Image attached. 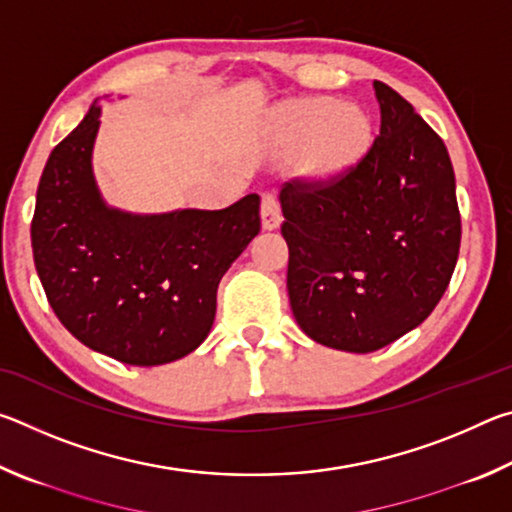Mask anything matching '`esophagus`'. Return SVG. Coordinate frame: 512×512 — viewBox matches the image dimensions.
I'll return each mask as SVG.
<instances>
[{"label":"esophagus","mask_w":512,"mask_h":512,"mask_svg":"<svg viewBox=\"0 0 512 512\" xmlns=\"http://www.w3.org/2000/svg\"><path fill=\"white\" fill-rule=\"evenodd\" d=\"M262 228L264 230H275L277 225L282 223V212H280V201H277L275 194H264L262 196Z\"/></svg>","instance_id":"obj_1"}]
</instances>
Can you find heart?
Listing matches in <instances>:
<instances>
[{
	"mask_svg": "<svg viewBox=\"0 0 512 512\" xmlns=\"http://www.w3.org/2000/svg\"><path fill=\"white\" fill-rule=\"evenodd\" d=\"M268 142L284 158H296L309 183H332L357 164L372 142V126L357 106L332 97L293 99L268 119Z\"/></svg>",
	"mask_w": 512,
	"mask_h": 512,
	"instance_id": "heart-1",
	"label": "heart"
}]
</instances>
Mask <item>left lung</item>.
I'll use <instances>...</instances> for the list:
<instances>
[{"mask_svg":"<svg viewBox=\"0 0 512 512\" xmlns=\"http://www.w3.org/2000/svg\"><path fill=\"white\" fill-rule=\"evenodd\" d=\"M381 126L332 183L280 192L291 311L309 339L375 352L427 318L452 280L461 212L445 142L404 97L375 81Z\"/></svg>","mask_w":512,"mask_h":512,"instance_id":"8db88e82","label":"left lung"}]
</instances>
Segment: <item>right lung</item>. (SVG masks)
<instances>
[{"label": "right lung", "instance_id": "add662e5", "mask_svg": "<svg viewBox=\"0 0 512 512\" xmlns=\"http://www.w3.org/2000/svg\"><path fill=\"white\" fill-rule=\"evenodd\" d=\"M101 108L51 151L31 221L47 300L83 345L128 366H162L210 334L216 289L259 232V196L225 210L128 214L92 173Z\"/></svg>", "mask_w": 512, "mask_h": 512}]
</instances>
